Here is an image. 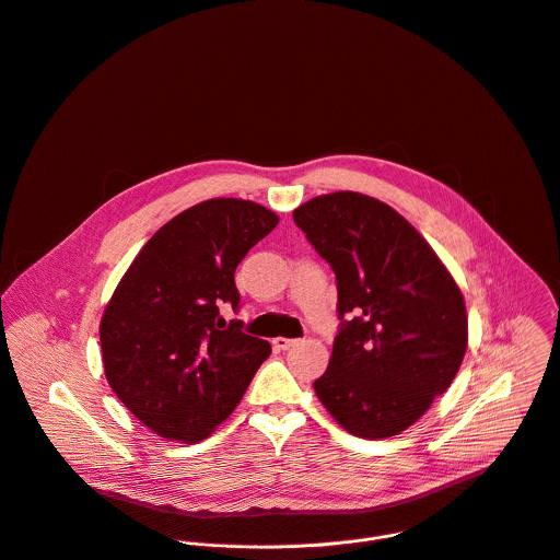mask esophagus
<instances>
[{
  "label": "esophagus",
  "instance_id": "esophagus-1",
  "mask_svg": "<svg viewBox=\"0 0 560 560\" xmlns=\"http://www.w3.org/2000/svg\"><path fill=\"white\" fill-rule=\"evenodd\" d=\"M293 346H295V339H284V337H276L273 339V350H278V352H284V350H289Z\"/></svg>",
  "mask_w": 560,
  "mask_h": 560
}]
</instances>
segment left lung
Masks as SVG:
<instances>
[{"label":"left lung","mask_w":560,"mask_h":560,"mask_svg":"<svg viewBox=\"0 0 560 560\" xmlns=\"http://www.w3.org/2000/svg\"><path fill=\"white\" fill-rule=\"evenodd\" d=\"M293 219L337 276L341 319L352 317L315 393L350 434L395 436L460 370L469 341L465 298L430 243L375 197L319 195Z\"/></svg>","instance_id":"obj_1"}]
</instances>
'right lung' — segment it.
Listing matches in <instances>:
<instances>
[{
	"label": "right lung",
	"mask_w": 560,
	"mask_h": 560,
	"mask_svg": "<svg viewBox=\"0 0 560 560\" xmlns=\"http://www.w3.org/2000/svg\"><path fill=\"white\" fill-rule=\"evenodd\" d=\"M278 221L249 199L199 201L154 232L108 300L100 324L106 380L159 436H210L271 354L238 322L228 326L219 306H238L234 269Z\"/></svg>",
	"instance_id": "1"
}]
</instances>
